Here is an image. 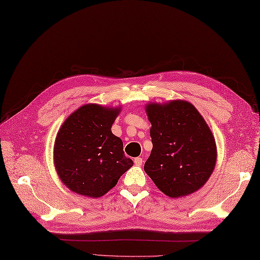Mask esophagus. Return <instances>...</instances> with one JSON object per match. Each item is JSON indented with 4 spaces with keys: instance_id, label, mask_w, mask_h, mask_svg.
Listing matches in <instances>:
<instances>
[{
    "instance_id": "34e87169",
    "label": "esophagus",
    "mask_w": 260,
    "mask_h": 260,
    "mask_svg": "<svg viewBox=\"0 0 260 260\" xmlns=\"http://www.w3.org/2000/svg\"><path fill=\"white\" fill-rule=\"evenodd\" d=\"M134 163H135L136 167H141L142 163H143V158H142V157H136V158H134Z\"/></svg>"
}]
</instances>
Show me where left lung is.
Wrapping results in <instances>:
<instances>
[{
  "label": "left lung",
  "instance_id": "left-lung-1",
  "mask_svg": "<svg viewBox=\"0 0 260 260\" xmlns=\"http://www.w3.org/2000/svg\"><path fill=\"white\" fill-rule=\"evenodd\" d=\"M152 125L153 148L144 171L170 198L192 194L207 183L217 162L211 129L186 101L150 103L145 106Z\"/></svg>",
  "mask_w": 260,
  "mask_h": 260
}]
</instances>
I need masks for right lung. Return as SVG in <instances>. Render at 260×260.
Listing matches in <instances>:
<instances>
[{"instance_id":"add662e5","label":"right lung","mask_w":260,"mask_h":260,"mask_svg":"<svg viewBox=\"0 0 260 260\" xmlns=\"http://www.w3.org/2000/svg\"><path fill=\"white\" fill-rule=\"evenodd\" d=\"M119 113L120 107L86 104L62 123L54 141L53 163L69 190L101 198L133 167L123 142L110 131Z\"/></svg>"}]
</instances>
